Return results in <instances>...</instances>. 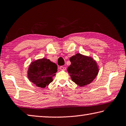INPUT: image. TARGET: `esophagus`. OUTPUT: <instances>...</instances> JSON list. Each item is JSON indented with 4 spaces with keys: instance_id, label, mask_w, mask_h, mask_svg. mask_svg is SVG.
Instances as JSON below:
<instances>
[{
    "instance_id": "1",
    "label": "esophagus",
    "mask_w": 126,
    "mask_h": 126,
    "mask_svg": "<svg viewBox=\"0 0 126 126\" xmlns=\"http://www.w3.org/2000/svg\"><path fill=\"white\" fill-rule=\"evenodd\" d=\"M59 68L60 70H66V67L63 66H60Z\"/></svg>"
}]
</instances>
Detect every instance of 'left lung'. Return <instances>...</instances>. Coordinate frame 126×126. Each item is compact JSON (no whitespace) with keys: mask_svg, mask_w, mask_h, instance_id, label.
Masks as SVG:
<instances>
[{"mask_svg":"<svg viewBox=\"0 0 126 126\" xmlns=\"http://www.w3.org/2000/svg\"><path fill=\"white\" fill-rule=\"evenodd\" d=\"M71 65L67 71L73 82L80 87L91 83L97 75L98 68L92 57L77 53L70 59Z\"/></svg>","mask_w":126,"mask_h":126,"instance_id":"1","label":"left lung"}]
</instances>
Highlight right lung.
<instances>
[{
  "label": "right lung",
  "mask_w": 126,
  "mask_h": 126,
  "mask_svg": "<svg viewBox=\"0 0 126 126\" xmlns=\"http://www.w3.org/2000/svg\"><path fill=\"white\" fill-rule=\"evenodd\" d=\"M57 66L49 60L43 58L31 63L28 71V78L40 88H45L53 81Z\"/></svg>",
  "instance_id": "right-lung-1"
}]
</instances>
